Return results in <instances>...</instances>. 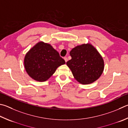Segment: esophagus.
I'll list each match as a JSON object with an SVG mask.
<instances>
[{
    "instance_id": "1",
    "label": "esophagus",
    "mask_w": 128,
    "mask_h": 128,
    "mask_svg": "<svg viewBox=\"0 0 128 128\" xmlns=\"http://www.w3.org/2000/svg\"><path fill=\"white\" fill-rule=\"evenodd\" d=\"M64 59L65 62H67V61H68V58H67L66 57H64Z\"/></svg>"
}]
</instances>
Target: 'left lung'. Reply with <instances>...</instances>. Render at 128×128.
I'll list each match as a JSON object with an SVG mask.
<instances>
[{"mask_svg":"<svg viewBox=\"0 0 128 128\" xmlns=\"http://www.w3.org/2000/svg\"><path fill=\"white\" fill-rule=\"evenodd\" d=\"M72 59L66 62L76 80L81 84H90L98 79L104 69L102 58L90 44H83L70 52Z\"/></svg>","mask_w":128,"mask_h":128,"instance_id":"left-lung-1","label":"left lung"}]
</instances>
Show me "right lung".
Listing matches in <instances>:
<instances>
[{
	"mask_svg": "<svg viewBox=\"0 0 128 128\" xmlns=\"http://www.w3.org/2000/svg\"><path fill=\"white\" fill-rule=\"evenodd\" d=\"M66 63L49 44L40 42L32 48L24 60V67L28 74L34 80L44 82L55 73L58 67Z\"/></svg>",
	"mask_w": 128,
	"mask_h": 128,
	"instance_id": "obj_1",
	"label": "right lung"
}]
</instances>
